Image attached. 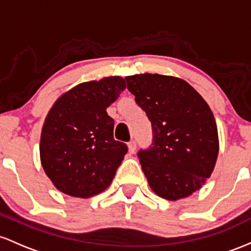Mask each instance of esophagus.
<instances>
[{
    "label": "esophagus",
    "mask_w": 251,
    "mask_h": 251,
    "mask_svg": "<svg viewBox=\"0 0 251 251\" xmlns=\"http://www.w3.org/2000/svg\"><path fill=\"white\" fill-rule=\"evenodd\" d=\"M128 151L130 154H134L135 151H136V142L135 141H130L128 143Z\"/></svg>",
    "instance_id": "34e87169"
}]
</instances>
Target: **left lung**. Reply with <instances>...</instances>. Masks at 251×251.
Instances as JSON below:
<instances>
[{"mask_svg": "<svg viewBox=\"0 0 251 251\" xmlns=\"http://www.w3.org/2000/svg\"><path fill=\"white\" fill-rule=\"evenodd\" d=\"M126 80L153 128V146L139 151L149 187L167 201L186 198L206 182L218 157V130L209 104L173 75L143 73Z\"/></svg>", "mask_w": 251, "mask_h": 251, "instance_id": "left-lung-1", "label": "left lung"}]
</instances>
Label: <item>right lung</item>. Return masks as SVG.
<instances>
[{
    "label": "right lung",
    "instance_id": "add662e5",
    "mask_svg": "<svg viewBox=\"0 0 251 251\" xmlns=\"http://www.w3.org/2000/svg\"><path fill=\"white\" fill-rule=\"evenodd\" d=\"M126 89L118 75L85 81L55 100L45 118L40 160L60 192L90 198L109 187L126 146L114 139V120L106 108Z\"/></svg>",
    "mask_w": 251,
    "mask_h": 251
}]
</instances>
